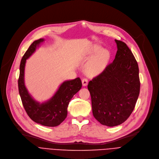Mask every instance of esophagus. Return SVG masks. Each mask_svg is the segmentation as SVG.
<instances>
[{"label":"esophagus","mask_w":159,"mask_h":159,"mask_svg":"<svg viewBox=\"0 0 159 159\" xmlns=\"http://www.w3.org/2000/svg\"><path fill=\"white\" fill-rule=\"evenodd\" d=\"M82 85L83 86H86L88 85V80L87 79H83L82 80Z\"/></svg>","instance_id":"esophagus-1"}]
</instances>
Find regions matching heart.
I'll use <instances>...</instances> for the list:
<instances>
[{"mask_svg":"<svg viewBox=\"0 0 159 159\" xmlns=\"http://www.w3.org/2000/svg\"><path fill=\"white\" fill-rule=\"evenodd\" d=\"M99 48L97 46H93L90 54H93L98 52ZM110 57V54L107 49H102L96 54L89 60L85 65V72L89 76L94 77L102 74L106 68Z\"/></svg>","mask_w":159,"mask_h":159,"instance_id":"heart-1","label":"heart"}]
</instances>
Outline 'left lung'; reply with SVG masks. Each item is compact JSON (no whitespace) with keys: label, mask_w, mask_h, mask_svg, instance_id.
Listing matches in <instances>:
<instances>
[{"label":"left lung","mask_w":159,"mask_h":159,"mask_svg":"<svg viewBox=\"0 0 159 159\" xmlns=\"http://www.w3.org/2000/svg\"><path fill=\"white\" fill-rule=\"evenodd\" d=\"M115 40L117 51L113 61L88 85L93 116L109 127L120 125L129 118L140 90L139 68L133 54L125 43Z\"/></svg>","instance_id":"left-lung-1"}]
</instances>
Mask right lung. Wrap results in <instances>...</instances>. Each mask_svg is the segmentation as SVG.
I'll use <instances>...</instances> for the list:
<instances>
[{
    "label": "right lung",
    "instance_id": "1",
    "mask_svg": "<svg viewBox=\"0 0 159 159\" xmlns=\"http://www.w3.org/2000/svg\"><path fill=\"white\" fill-rule=\"evenodd\" d=\"M44 41V39L34 41L23 56L20 66L18 89L23 107L29 117L42 125L56 127L66 119L69 102L81 89L82 82L79 77L63 82L55 94L44 103H39L32 97L25 85V63L26 60Z\"/></svg>",
    "mask_w": 159,
    "mask_h": 159
}]
</instances>
